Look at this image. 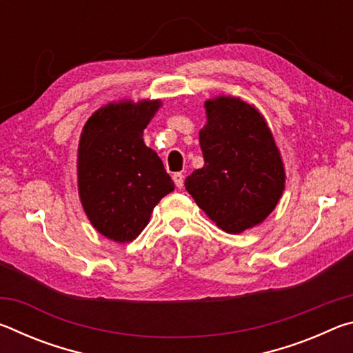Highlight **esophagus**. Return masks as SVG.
I'll list each match as a JSON object with an SVG mask.
<instances>
[{"label": "esophagus", "instance_id": "obj_1", "mask_svg": "<svg viewBox=\"0 0 353 353\" xmlns=\"http://www.w3.org/2000/svg\"><path fill=\"white\" fill-rule=\"evenodd\" d=\"M172 181H174L177 188H182L183 187V174H182V172H174V174H172Z\"/></svg>", "mask_w": 353, "mask_h": 353}]
</instances>
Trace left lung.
<instances>
[{
  "label": "left lung",
  "instance_id": "8db88e82",
  "mask_svg": "<svg viewBox=\"0 0 353 353\" xmlns=\"http://www.w3.org/2000/svg\"><path fill=\"white\" fill-rule=\"evenodd\" d=\"M204 166L185 188L219 229L241 234L265 221L285 190V168L266 119L240 98L205 101Z\"/></svg>",
  "mask_w": 353,
  "mask_h": 353
}]
</instances>
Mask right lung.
<instances>
[{
  "mask_svg": "<svg viewBox=\"0 0 353 353\" xmlns=\"http://www.w3.org/2000/svg\"><path fill=\"white\" fill-rule=\"evenodd\" d=\"M162 105L119 101L87 119L77 149V187L83 212L101 235L128 243L141 234L160 199L174 190L143 130Z\"/></svg>",
  "mask_w": 353,
  "mask_h": 353,
  "instance_id": "add662e5",
  "label": "right lung"
}]
</instances>
